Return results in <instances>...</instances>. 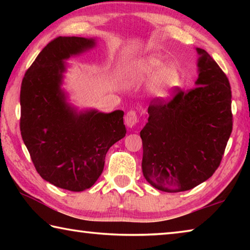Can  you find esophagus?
Instances as JSON below:
<instances>
[{
    "label": "esophagus",
    "instance_id": "esophagus-1",
    "mask_svg": "<svg viewBox=\"0 0 250 250\" xmlns=\"http://www.w3.org/2000/svg\"><path fill=\"white\" fill-rule=\"evenodd\" d=\"M125 125L128 126V128H134L137 124L139 122V118L137 116V112L133 111V110H131L128 113H126L125 117Z\"/></svg>",
    "mask_w": 250,
    "mask_h": 250
}]
</instances>
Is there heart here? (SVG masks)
Listing matches in <instances>:
<instances>
[{
    "label": "heart",
    "mask_w": 250,
    "mask_h": 250,
    "mask_svg": "<svg viewBox=\"0 0 250 250\" xmlns=\"http://www.w3.org/2000/svg\"><path fill=\"white\" fill-rule=\"evenodd\" d=\"M125 78L129 83H140L151 80L150 89L155 97L167 98L182 83L179 67L162 55L151 54L131 61L125 68Z\"/></svg>",
    "instance_id": "heart-1"
}]
</instances>
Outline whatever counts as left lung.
I'll return each instance as SVG.
<instances>
[{
    "instance_id": "8db88e82",
    "label": "left lung",
    "mask_w": 250,
    "mask_h": 250,
    "mask_svg": "<svg viewBox=\"0 0 250 250\" xmlns=\"http://www.w3.org/2000/svg\"><path fill=\"white\" fill-rule=\"evenodd\" d=\"M198 78L188 92L147 108L141 130L142 172L156 189L188 191L214 174L232 130L231 90L226 75L206 50L196 48Z\"/></svg>"
}]
</instances>
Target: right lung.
Wrapping results in <instances>:
<instances>
[{
  "mask_svg": "<svg viewBox=\"0 0 250 250\" xmlns=\"http://www.w3.org/2000/svg\"><path fill=\"white\" fill-rule=\"evenodd\" d=\"M96 41L59 36L45 46L21 86V134L36 171L57 188L82 192L104 171L110 146L125 138L124 111H78L62 89L66 61Z\"/></svg>",
  "mask_w": 250,
  "mask_h": 250,
  "instance_id": "1",
  "label": "right lung"
}]
</instances>
